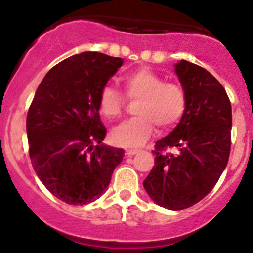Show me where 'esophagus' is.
<instances>
[{
    "label": "esophagus",
    "mask_w": 253,
    "mask_h": 253,
    "mask_svg": "<svg viewBox=\"0 0 253 253\" xmlns=\"http://www.w3.org/2000/svg\"><path fill=\"white\" fill-rule=\"evenodd\" d=\"M139 150H137V149H126V155L127 157H132V155L137 154Z\"/></svg>",
    "instance_id": "obj_1"
}]
</instances>
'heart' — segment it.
<instances>
[{
	"label": "heart",
	"mask_w": 253,
	"mask_h": 253,
	"mask_svg": "<svg viewBox=\"0 0 253 253\" xmlns=\"http://www.w3.org/2000/svg\"><path fill=\"white\" fill-rule=\"evenodd\" d=\"M124 86L129 99L139 98L136 106L138 116L115 127L111 139L122 147H142L154 131V124L162 129L174 127L186 110V93L180 84L164 82L162 76L149 68H139L125 76ZM125 99L119 90L105 86L99 96V110L112 120L122 114Z\"/></svg>",
	"instance_id": "heart-1"
}]
</instances>
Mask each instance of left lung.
<instances>
[{
	"label": "left lung",
	"instance_id": "8db88e82",
	"mask_svg": "<svg viewBox=\"0 0 253 253\" xmlns=\"http://www.w3.org/2000/svg\"><path fill=\"white\" fill-rule=\"evenodd\" d=\"M186 93V110L174 131L155 143V163L143 181L149 197L178 211L196 205L218 182L231 145V104L225 89L208 71L188 61L175 63ZM177 153H165V147Z\"/></svg>",
	"mask_w": 253,
	"mask_h": 253
}]
</instances>
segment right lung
<instances>
[{
    "label": "right lung",
    "instance_id": "obj_1",
    "mask_svg": "<svg viewBox=\"0 0 253 253\" xmlns=\"http://www.w3.org/2000/svg\"><path fill=\"white\" fill-rule=\"evenodd\" d=\"M124 63L120 57L82 52L46 73L27 116L34 171L55 197L68 205L94 202L108 188L125 150L105 145L99 96Z\"/></svg>",
    "mask_w": 253,
    "mask_h": 253
}]
</instances>
